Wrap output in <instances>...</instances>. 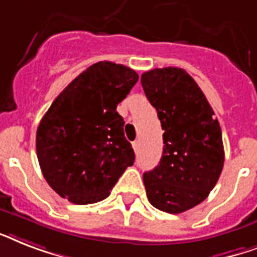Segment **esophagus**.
Segmentation results:
<instances>
[{"label":"esophagus","mask_w":257,"mask_h":257,"mask_svg":"<svg viewBox=\"0 0 257 257\" xmlns=\"http://www.w3.org/2000/svg\"><path fill=\"white\" fill-rule=\"evenodd\" d=\"M132 147H133V149H135V152H137V150H139V147H140L139 141H133Z\"/></svg>","instance_id":"obj_1"}]
</instances>
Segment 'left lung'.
Here are the masks:
<instances>
[{
	"instance_id": "1",
	"label": "left lung",
	"mask_w": 257,
	"mask_h": 257,
	"mask_svg": "<svg viewBox=\"0 0 257 257\" xmlns=\"http://www.w3.org/2000/svg\"><path fill=\"white\" fill-rule=\"evenodd\" d=\"M141 84L156 108L164 133L160 164L144 173L154 207L179 214L203 202L224 164L222 129L202 89L182 68H154Z\"/></svg>"
}]
</instances>
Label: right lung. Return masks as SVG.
Listing matches in <instances>:
<instances>
[{"label": "right lung", "mask_w": 257, "mask_h": 257, "mask_svg": "<svg viewBox=\"0 0 257 257\" xmlns=\"http://www.w3.org/2000/svg\"><path fill=\"white\" fill-rule=\"evenodd\" d=\"M139 75L112 62L89 66L54 100L37 131L43 177L60 197L76 204L103 201L135 162L116 110Z\"/></svg>", "instance_id": "add662e5"}]
</instances>
